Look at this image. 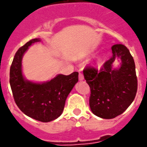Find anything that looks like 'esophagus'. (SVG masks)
Instances as JSON below:
<instances>
[{
	"label": "esophagus",
	"instance_id": "obj_1",
	"mask_svg": "<svg viewBox=\"0 0 147 147\" xmlns=\"http://www.w3.org/2000/svg\"><path fill=\"white\" fill-rule=\"evenodd\" d=\"M84 79V77L83 73L79 72V80H80V81H83Z\"/></svg>",
	"mask_w": 147,
	"mask_h": 147
}]
</instances>
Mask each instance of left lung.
I'll list each match as a JSON object with an SVG mask.
<instances>
[{"label": "left lung", "instance_id": "obj_1", "mask_svg": "<svg viewBox=\"0 0 147 147\" xmlns=\"http://www.w3.org/2000/svg\"><path fill=\"white\" fill-rule=\"evenodd\" d=\"M112 56L100 69L87 66L84 69L86 82L90 88V107L103 119H113L125 111L134 101L138 90V78L133 57L123 44L111 47ZM119 57L122 61L118 70L112 64Z\"/></svg>", "mask_w": 147, "mask_h": 147}]
</instances>
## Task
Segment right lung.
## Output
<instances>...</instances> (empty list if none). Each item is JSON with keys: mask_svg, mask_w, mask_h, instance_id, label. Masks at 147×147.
Masks as SVG:
<instances>
[{"mask_svg": "<svg viewBox=\"0 0 147 147\" xmlns=\"http://www.w3.org/2000/svg\"><path fill=\"white\" fill-rule=\"evenodd\" d=\"M39 41V39H31L17 51L10 66L9 84L18 108L30 117L48 123L63 113L68 95L78 81V72L58 75L43 84L25 81L22 73V56L30 45Z\"/></svg>", "mask_w": 147, "mask_h": 147, "instance_id": "obj_1", "label": "right lung"}]
</instances>
